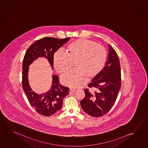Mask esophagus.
<instances>
[{
    "mask_svg": "<svg viewBox=\"0 0 148 148\" xmlns=\"http://www.w3.org/2000/svg\"><path fill=\"white\" fill-rule=\"evenodd\" d=\"M75 90H75V89H73V88H70V92H71V93H72V92H75Z\"/></svg>",
    "mask_w": 148,
    "mask_h": 148,
    "instance_id": "obj_1",
    "label": "esophagus"
}]
</instances>
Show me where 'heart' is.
<instances>
[{
    "instance_id": "obj_1",
    "label": "heart",
    "mask_w": 148,
    "mask_h": 148,
    "mask_svg": "<svg viewBox=\"0 0 148 148\" xmlns=\"http://www.w3.org/2000/svg\"><path fill=\"white\" fill-rule=\"evenodd\" d=\"M107 53L101 45L86 39H79L66 47L65 53L56 52L53 56V65L56 71L63 75L70 69L71 63L75 70L66 73L62 78L64 84L73 88L81 87L89 77H96L106 65Z\"/></svg>"
}]
</instances>
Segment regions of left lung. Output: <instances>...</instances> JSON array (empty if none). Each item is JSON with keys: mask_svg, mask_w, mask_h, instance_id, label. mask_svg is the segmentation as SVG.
Returning <instances> with one entry per match:
<instances>
[{"mask_svg": "<svg viewBox=\"0 0 148 148\" xmlns=\"http://www.w3.org/2000/svg\"><path fill=\"white\" fill-rule=\"evenodd\" d=\"M108 60L103 70L88 85L95 90L84 89L85 97L80 102L87 115L99 117L108 113L115 103L121 88V77L119 59L113 47L108 44Z\"/></svg>", "mask_w": 148, "mask_h": 148, "instance_id": "1", "label": "left lung"}]
</instances>
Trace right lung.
I'll return each mask as SVG.
<instances>
[{"label": "right lung", "mask_w": 148, "mask_h": 148, "mask_svg": "<svg viewBox=\"0 0 148 148\" xmlns=\"http://www.w3.org/2000/svg\"><path fill=\"white\" fill-rule=\"evenodd\" d=\"M70 38L58 39L46 37L37 40L31 45L24 56L22 71V86L31 106L38 114L50 116L60 110L63 99L68 95L69 89L60 84L58 76L52 75V84L49 90L45 94L38 95L32 91L29 84V66L39 57H45L53 67L54 53L68 42Z\"/></svg>", "instance_id": "right-lung-1"}]
</instances>
